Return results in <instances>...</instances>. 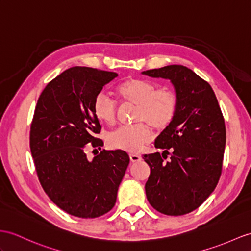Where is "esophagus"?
Listing matches in <instances>:
<instances>
[{
  "label": "esophagus",
  "instance_id": "obj_1",
  "mask_svg": "<svg viewBox=\"0 0 251 251\" xmlns=\"http://www.w3.org/2000/svg\"><path fill=\"white\" fill-rule=\"evenodd\" d=\"M130 160H131V162H138L142 160V157L137 154H130Z\"/></svg>",
  "mask_w": 251,
  "mask_h": 251
}]
</instances>
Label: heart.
I'll use <instances>...</instances> for the list:
<instances>
[{"instance_id":"b5f03b06","label":"heart","mask_w":251,"mask_h":251,"mask_svg":"<svg viewBox=\"0 0 251 251\" xmlns=\"http://www.w3.org/2000/svg\"><path fill=\"white\" fill-rule=\"evenodd\" d=\"M118 94L126 103L136 105L133 125L119 126L107 137L108 144L115 149L137 152L148 144L151 130L163 131L173 124L179 107V98L170 87H160L154 82L144 78H131L118 87ZM118 103L114 98L103 93L98 94L94 100V114L106 125L115 124L117 118Z\"/></svg>"}]
</instances>
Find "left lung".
I'll list each match as a JSON object with an SVG mask.
<instances>
[{
    "mask_svg": "<svg viewBox=\"0 0 251 251\" xmlns=\"http://www.w3.org/2000/svg\"><path fill=\"white\" fill-rule=\"evenodd\" d=\"M169 78L179 98L174 122L155 140L160 152L145 154L151 173L146 183L149 203L165 215L180 216L202 204L223 170L225 119L210 84L182 65L143 72ZM167 155L171 160L165 162Z\"/></svg>",
    "mask_w": 251,
    "mask_h": 251,
    "instance_id": "8db88e82",
    "label": "left lung"
}]
</instances>
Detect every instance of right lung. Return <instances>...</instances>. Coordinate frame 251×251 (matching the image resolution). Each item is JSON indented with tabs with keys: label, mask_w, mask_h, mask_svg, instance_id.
I'll return each instance as SVG.
<instances>
[{
	"label": "right lung",
	"mask_w": 251,
	"mask_h": 251,
	"mask_svg": "<svg viewBox=\"0 0 251 251\" xmlns=\"http://www.w3.org/2000/svg\"><path fill=\"white\" fill-rule=\"evenodd\" d=\"M118 75L72 67L48 83L38 98L29 147L44 191L59 209L81 218L111 211L130 157L124 150L103 149L88 161L87 145L101 150V125L94 100Z\"/></svg>",
	"instance_id": "right-lung-1"
}]
</instances>
